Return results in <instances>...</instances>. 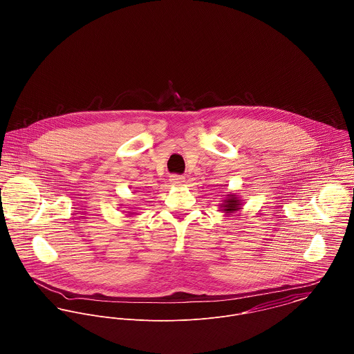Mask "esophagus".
<instances>
[{"label":"esophagus","mask_w":354,"mask_h":354,"mask_svg":"<svg viewBox=\"0 0 354 354\" xmlns=\"http://www.w3.org/2000/svg\"><path fill=\"white\" fill-rule=\"evenodd\" d=\"M184 181H185L184 176H180V174H171L170 176V183L173 185H181Z\"/></svg>","instance_id":"34e87169"}]
</instances>
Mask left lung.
Here are the masks:
<instances>
[{
  "label": "left lung",
  "instance_id": "8db88e82",
  "mask_svg": "<svg viewBox=\"0 0 354 354\" xmlns=\"http://www.w3.org/2000/svg\"><path fill=\"white\" fill-rule=\"evenodd\" d=\"M223 211L226 212H233V211H237L239 207H240V202L237 201L236 195H230L229 199H226V202L223 204Z\"/></svg>",
  "mask_w": 354,
  "mask_h": 354
}]
</instances>
